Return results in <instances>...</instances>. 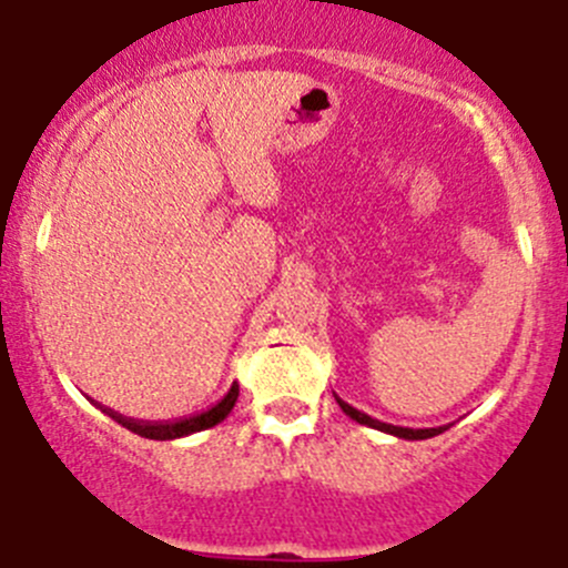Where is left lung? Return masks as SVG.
Here are the masks:
<instances>
[{"mask_svg":"<svg viewBox=\"0 0 568 568\" xmlns=\"http://www.w3.org/2000/svg\"><path fill=\"white\" fill-rule=\"evenodd\" d=\"M335 402H338L341 410H344L349 418H355L357 424H366V427H374V430L379 433H388V436L405 438V442H424V438H433L438 436V433L447 430V424H444V427H422V430H413V427H396V424H385L379 422V418H372L368 413L357 410V407H352L349 402H344L341 396H335Z\"/></svg>","mask_w":568,"mask_h":568,"instance_id":"left-lung-1","label":"left lung"}]
</instances>
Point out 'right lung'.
Here are the masks:
<instances>
[{
	"label": "right lung",
	"mask_w": 568,
	"mask_h": 568,
	"mask_svg": "<svg viewBox=\"0 0 568 568\" xmlns=\"http://www.w3.org/2000/svg\"><path fill=\"white\" fill-rule=\"evenodd\" d=\"M235 399H239V383L230 385L227 394H224L213 407H207V410H202V413H194V416L174 418V422H144V418L121 416L119 410H110V407H102V405L99 407H102V413H108L113 422H119L121 427H126L130 433H135V436L152 438V442H172V438L191 436V433L207 430V427H213V424L224 422V418H227V413L233 410Z\"/></svg>",
	"instance_id": "add662e5"
}]
</instances>
